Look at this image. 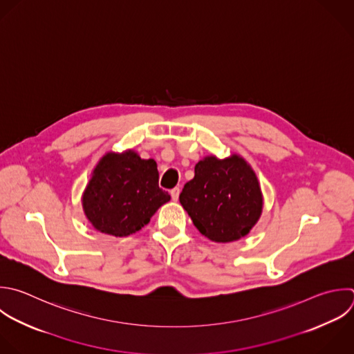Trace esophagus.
Returning <instances> with one entry per match:
<instances>
[{
	"label": "esophagus",
	"mask_w": 354,
	"mask_h": 354,
	"mask_svg": "<svg viewBox=\"0 0 354 354\" xmlns=\"http://www.w3.org/2000/svg\"><path fill=\"white\" fill-rule=\"evenodd\" d=\"M170 195H171V199H173V201H178V196H180V188H178V187L173 188V189L170 191Z\"/></svg>",
	"instance_id": "34e87169"
}]
</instances>
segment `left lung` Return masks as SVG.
<instances>
[{"mask_svg":"<svg viewBox=\"0 0 354 354\" xmlns=\"http://www.w3.org/2000/svg\"><path fill=\"white\" fill-rule=\"evenodd\" d=\"M180 203L202 235L214 242H232L256 224L263 198L256 174L242 158L207 156L196 163Z\"/></svg>","mask_w":354,"mask_h":354,"instance_id":"obj_1","label":"left lung"}]
</instances>
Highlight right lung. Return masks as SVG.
Masks as SVG:
<instances>
[{
  "label": "right lung",
  "mask_w": 354,
  "mask_h": 354,
  "mask_svg": "<svg viewBox=\"0 0 354 354\" xmlns=\"http://www.w3.org/2000/svg\"><path fill=\"white\" fill-rule=\"evenodd\" d=\"M169 201L170 195L159 188L156 162L129 151L101 159L84 191L83 207L98 231L127 236L148 224Z\"/></svg>",
  "instance_id": "1"
}]
</instances>
